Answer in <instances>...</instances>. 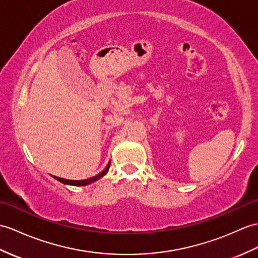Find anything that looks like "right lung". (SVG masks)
Returning a JSON list of instances; mask_svg holds the SVG:
<instances>
[{"mask_svg": "<svg viewBox=\"0 0 258 258\" xmlns=\"http://www.w3.org/2000/svg\"><path fill=\"white\" fill-rule=\"evenodd\" d=\"M109 168H110V164L107 165L105 167V169L103 171H101L99 175L94 176L92 178H89V179H86V180H68V179H63V178H59V177H53L56 179V180L60 181L61 183H64V184H69V185H77V187H80V185H87V184H90L92 183L94 181L99 180L100 178H102L103 176H105V173L109 171Z\"/></svg>", "mask_w": 258, "mask_h": 258, "instance_id": "1", "label": "right lung"}]
</instances>
